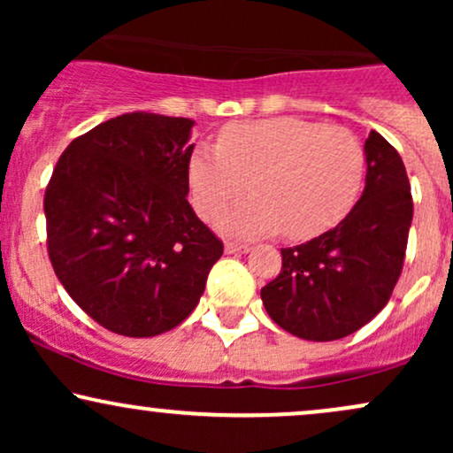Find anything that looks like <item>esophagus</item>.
Returning a JSON list of instances; mask_svg holds the SVG:
<instances>
[{
    "label": "esophagus",
    "instance_id": "obj_1",
    "mask_svg": "<svg viewBox=\"0 0 453 453\" xmlns=\"http://www.w3.org/2000/svg\"><path fill=\"white\" fill-rule=\"evenodd\" d=\"M226 251H227V253H247V251H249V244L226 242Z\"/></svg>",
    "mask_w": 453,
    "mask_h": 453
}]
</instances>
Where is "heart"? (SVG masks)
<instances>
[{
  "mask_svg": "<svg viewBox=\"0 0 453 453\" xmlns=\"http://www.w3.org/2000/svg\"><path fill=\"white\" fill-rule=\"evenodd\" d=\"M362 173L364 149L351 129L296 117L230 123L217 147L197 144L189 159L191 197L204 219L251 187L253 196L219 221L244 238L324 234L351 209Z\"/></svg>",
  "mask_w": 453,
  "mask_h": 453,
  "instance_id": "1",
  "label": "heart"
}]
</instances>
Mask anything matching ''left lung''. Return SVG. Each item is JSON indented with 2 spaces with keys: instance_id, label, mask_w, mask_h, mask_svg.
<instances>
[{
  "instance_id": "obj_1",
  "label": "left lung",
  "mask_w": 453,
  "mask_h": 453,
  "mask_svg": "<svg viewBox=\"0 0 453 453\" xmlns=\"http://www.w3.org/2000/svg\"><path fill=\"white\" fill-rule=\"evenodd\" d=\"M366 187L339 226L280 249L283 266L262 288L270 319L304 341H336L388 304L403 273L413 197L398 150L381 134L364 142Z\"/></svg>"
}]
</instances>
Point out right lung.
I'll return each instance as SVG.
<instances>
[{"mask_svg": "<svg viewBox=\"0 0 453 453\" xmlns=\"http://www.w3.org/2000/svg\"><path fill=\"white\" fill-rule=\"evenodd\" d=\"M191 127L155 112L108 119L72 140L46 185L57 279L114 334L144 339L185 321L223 253L187 202Z\"/></svg>", "mask_w": 453, "mask_h": 453, "instance_id": "right-lung-1", "label": "right lung"}]
</instances>
